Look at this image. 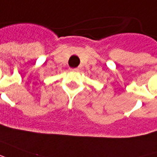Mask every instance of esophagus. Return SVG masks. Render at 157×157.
Returning <instances> with one entry per match:
<instances>
[{
  "label": "esophagus",
  "instance_id": "1",
  "mask_svg": "<svg viewBox=\"0 0 157 157\" xmlns=\"http://www.w3.org/2000/svg\"><path fill=\"white\" fill-rule=\"evenodd\" d=\"M72 70H73V71H78V70H79V68H75V69H72Z\"/></svg>",
  "mask_w": 157,
  "mask_h": 157
}]
</instances>
